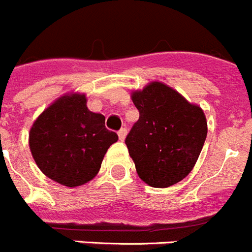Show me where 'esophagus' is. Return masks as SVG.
<instances>
[{"instance_id": "obj_1", "label": "esophagus", "mask_w": 252, "mask_h": 252, "mask_svg": "<svg viewBox=\"0 0 252 252\" xmlns=\"http://www.w3.org/2000/svg\"><path fill=\"white\" fill-rule=\"evenodd\" d=\"M126 135H127V128L122 127L121 130L119 131V137H120V140H121V141H124L125 137H126Z\"/></svg>"}]
</instances>
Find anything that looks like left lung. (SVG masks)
I'll return each mask as SVG.
<instances>
[{"label":"left lung","instance_id":"left-lung-1","mask_svg":"<svg viewBox=\"0 0 252 252\" xmlns=\"http://www.w3.org/2000/svg\"><path fill=\"white\" fill-rule=\"evenodd\" d=\"M140 117L126 145L146 184L166 188L190 173L207 137L206 116L177 91L153 82L132 93Z\"/></svg>","mask_w":252,"mask_h":252}]
</instances>
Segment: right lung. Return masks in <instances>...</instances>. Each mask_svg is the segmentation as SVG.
<instances>
[{
	"label": "right lung",
	"instance_id": "add662e5",
	"mask_svg": "<svg viewBox=\"0 0 252 252\" xmlns=\"http://www.w3.org/2000/svg\"><path fill=\"white\" fill-rule=\"evenodd\" d=\"M104 120L87 108L84 94L60 97L37 117L29 135L40 170L70 188L93 179L106 151L119 140L117 133L107 130Z\"/></svg>",
	"mask_w": 252,
	"mask_h": 252
}]
</instances>
